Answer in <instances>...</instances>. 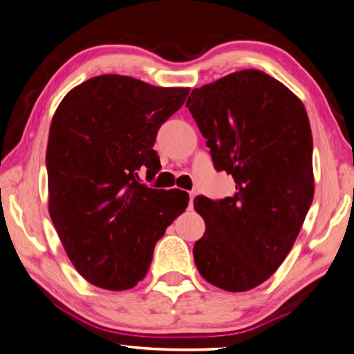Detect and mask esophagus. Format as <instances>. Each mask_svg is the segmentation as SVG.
<instances>
[{
	"mask_svg": "<svg viewBox=\"0 0 354 354\" xmlns=\"http://www.w3.org/2000/svg\"><path fill=\"white\" fill-rule=\"evenodd\" d=\"M196 194H198V193H196V191H189V205L191 207H193V201L196 198Z\"/></svg>",
	"mask_w": 354,
	"mask_h": 354,
	"instance_id": "esophagus-1",
	"label": "esophagus"
}]
</instances>
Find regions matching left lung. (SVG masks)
Masks as SVG:
<instances>
[{"instance_id":"8db88e82","label":"left lung","mask_w":354,"mask_h":354,"mask_svg":"<svg viewBox=\"0 0 354 354\" xmlns=\"http://www.w3.org/2000/svg\"><path fill=\"white\" fill-rule=\"evenodd\" d=\"M187 108L234 198L194 199L205 232L201 276L225 292L260 286L290 252L314 199L312 131L303 102L265 72H234L196 88Z\"/></svg>"}]
</instances>
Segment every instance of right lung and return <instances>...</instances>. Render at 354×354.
Listing matches in <instances>:
<instances>
[{"label":"right lung","instance_id":"obj_1","mask_svg":"<svg viewBox=\"0 0 354 354\" xmlns=\"http://www.w3.org/2000/svg\"><path fill=\"white\" fill-rule=\"evenodd\" d=\"M189 88H158L98 75L62 98L46 146L48 212L75 270L105 290H129L147 274L155 243L188 207L180 189L139 183L153 177L161 124Z\"/></svg>","mask_w":354,"mask_h":354}]
</instances>
